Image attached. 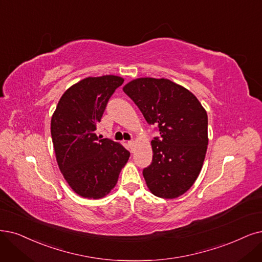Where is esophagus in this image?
Listing matches in <instances>:
<instances>
[{"label":"esophagus","mask_w":262,"mask_h":262,"mask_svg":"<svg viewBox=\"0 0 262 262\" xmlns=\"http://www.w3.org/2000/svg\"><path fill=\"white\" fill-rule=\"evenodd\" d=\"M128 144H129V147H130V149H132V152H133L134 149H135V146H136V141L130 140V141H128Z\"/></svg>","instance_id":"34e87169"}]
</instances>
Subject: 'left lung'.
<instances>
[{"label": "left lung", "mask_w": 262, "mask_h": 262, "mask_svg": "<svg viewBox=\"0 0 262 262\" xmlns=\"http://www.w3.org/2000/svg\"><path fill=\"white\" fill-rule=\"evenodd\" d=\"M149 124L159 127L153 158L142 175L152 194L176 199L199 177L208 144L206 110L185 87L167 79L139 77L123 87Z\"/></svg>", "instance_id": "8db88e82"}]
</instances>
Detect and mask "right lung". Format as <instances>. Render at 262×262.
I'll return each mask as SVG.
<instances>
[{"instance_id":"obj_1","label":"right lung","mask_w":262,"mask_h":262,"mask_svg":"<svg viewBox=\"0 0 262 262\" xmlns=\"http://www.w3.org/2000/svg\"><path fill=\"white\" fill-rule=\"evenodd\" d=\"M124 79L89 76L68 89L52 116L51 133L58 163L68 185L85 199L109 194L130 153L121 143L96 135L105 105Z\"/></svg>"}]
</instances>
